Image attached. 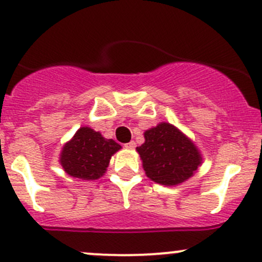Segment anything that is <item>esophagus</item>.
Returning a JSON list of instances; mask_svg holds the SVG:
<instances>
[{"instance_id":"obj_1","label":"esophagus","mask_w":262,"mask_h":262,"mask_svg":"<svg viewBox=\"0 0 262 262\" xmlns=\"http://www.w3.org/2000/svg\"><path fill=\"white\" fill-rule=\"evenodd\" d=\"M136 146H137L136 142L130 141V142H129V143L125 144V148H129V149H133V148H136Z\"/></svg>"}]
</instances>
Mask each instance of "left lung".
Returning <instances> with one entry per match:
<instances>
[{"label":"left lung","mask_w":262,"mask_h":262,"mask_svg":"<svg viewBox=\"0 0 262 262\" xmlns=\"http://www.w3.org/2000/svg\"><path fill=\"white\" fill-rule=\"evenodd\" d=\"M147 178L176 186L189 180L202 166L203 157L194 142L173 124H157L144 132V143L137 147Z\"/></svg>","instance_id":"obj_1"}]
</instances>
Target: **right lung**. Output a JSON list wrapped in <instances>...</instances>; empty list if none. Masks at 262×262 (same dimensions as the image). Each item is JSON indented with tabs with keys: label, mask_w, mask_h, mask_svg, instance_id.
<instances>
[{
	"label": "right lung",
	"mask_w": 262,
	"mask_h": 262,
	"mask_svg": "<svg viewBox=\"0 0 262 262\" xmlns=\"http://www.w3.org/2000/svg\"><path fill=\"white\" fill-rule=\"evenodd\" d=\"M121 149L113 139H106L90 126H81L64 143L59 163L66 173L81 180H97L105 175L112 156Z\"/></svg>",
	"instance_id": "obj_1"
}]
</instances>
